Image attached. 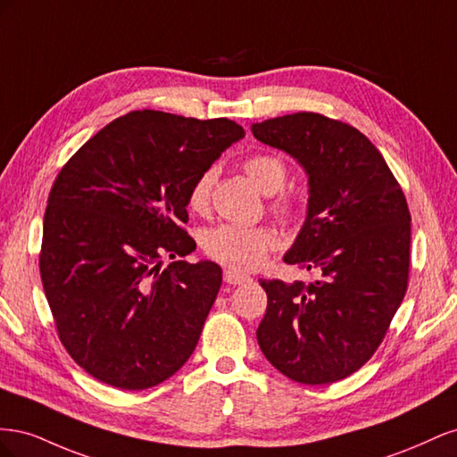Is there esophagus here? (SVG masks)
Masks as SVG:
<instances>
[{"instance_id": "1", "label": "esophagus", "mask_w": 457, "mask_h": 457, "mask_svg": "<svg viewBox=\"0 0 457 457\" xmlns=\"http://www.w3.org/2000/svg\"><path fill=\"white\" fill-rule=\"evenodd\" d=\"M223 280H225L227 284H230V286H238V284H244V282L250 280V276L244 274V272H238V270L227 269V270L223 272Z\"/></svg>"}]
</instances>
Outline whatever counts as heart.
<instances>
[{
    "label": "heart",
    "mask_w": 457,
    "mask_h": 457,
    "mask_svg": "<svg viewBox=\"0 0 457 457\" xmlns=\"http://www.w3.org/2000/svg\"><path fill=\"white\" fill-rule=\"evenodd\" d=\"M244 171L262 195H276L287 181V165L274 154L250 156L244 162ZM215 175V168H207L192 181L187 195V204L192 212L205 213L210 210ZM270 212L287 225L299 219L301 204L292 195H280L270 202ZM200 245L207 257L220 265L250 270L259 267L274 250L276 237L269 227L217 225L202 232Z\"/></svg>",
    "instance_id": "obj_1"
}]
</instances>
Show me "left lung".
Instances as JSON below:
<instances>
[{"mask_svg": "<svg viewBox=\"0 0 457 457\" xmlns=\"http://www.w3.org/2000/svg\"><path fill=\"white\" fill-rule=\"evenodd\" d=\"M257 141L309 175V212L287 265L318 280H259L267 312L257 341L286 378L328 385L378 351L408 289L410 210L381 152L349 123L295 112L252 126Z\"/></svg>", "mask_w": 457, "mask_h": 457, "instance_id": "left-lung-1", "label": "left lung"}]
</instances>
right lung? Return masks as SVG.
Returning <instances> with one entry per match:
<instances>
[{"instance_id": "right-lung-1", "label": "right lung", "mask_w": 457, "mask_h": 457, "mask_svg": "<svg viewBox=\"0 0 457 457\" xmlns=\"http://www.w3.org/2000/svg\"><path fill=\"white\" fill-rule=\"evenodd\" d=\"M244 137L227 118L133 110L68 160L51 187L39 274L66 353L123 391L183 368L223 280L188 262L192 181ZM171 258L168 268L162 261Z\"/></svg>"}]
</instances>
